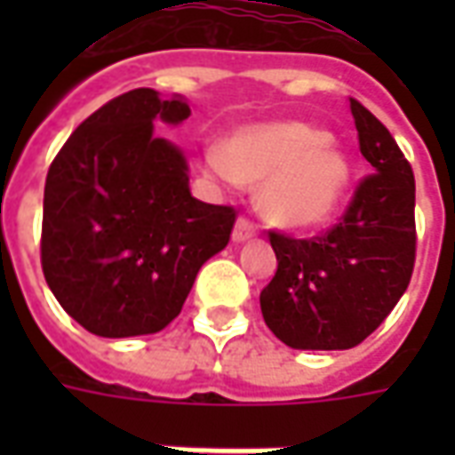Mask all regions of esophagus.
Segmentation results:
<instances>
[{
  "instance_id": "obj_1",
  "label": "esophagus",
  "mask_w": 455,
  "mask_h": 455,
  "mask_svg": "<svg viewBox=\"0 0 455 455\" xmlns=\"http://www.w3.org/2000/svg\"><path fill=\"white\" fill-rule=\"evenodd\" d=\"M258 234V227L251 221L248 217H238L236 227H234V241L241 243V241H248V238H253Z\"/></svg>"
}]
</instances>
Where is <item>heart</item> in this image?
Returning a JSON list of instances; mask_svg holds the SVG:
<instances>
[{
	"mask_svg": "<svg viewBox=\"0 0 455 455\" xmlns=\"http://www.w3.org/2000/svg\"><path fill=\"white\" fill-rule=\"evenodd\" d=\"M209 170L224 182L263 180L260 209L290 228L324 224L348 188L351 165L331 136L302 124L280 121L236 133L228 148L207 150Z\"/></svg>",
	"mask_w": 455,
	"mask_h": 455,
	"instance_id": "b5f03b06",
	"label": "heart"
}]
</instances>
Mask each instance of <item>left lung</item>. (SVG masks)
I'll return each instance as SVG.
<instances>
[{"instance_id": "8db88e82", "label": "left lung", "mask_w": 455, "mask_h": 455, "mask_svg": "<svg viewBox=\"0 0 455 455\" xmlns=\"http://www.w3.org/2000/svg\"><path fill=\"white\" fill-rule=\"evenodd\" d=\"M358 148L372 172L355 185L334 227L315 238L270 231L277 256L260 292L267 329L290 348L346 351L387 319L417 256L414 172L385 124L348 97Z\"/></svg>"}]
</instances>
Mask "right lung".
Returning <instances> with one entry per match:
<instances>
[{"label":"right lung","mask_w":455,"mask_h":455,"mask_svg":"<svg viewBox=\"0 0 455 455\" xmlns=\"http://www.w3.org/2000/svg\"><path fill=\"white\" fill-rule=\"evenodd\" d=\"M188 116L182 100L131 90L90 114L48 168L41 267L90 334L165 329L199 267L231 238L236 209L192 197L182 153L153 136V119Z\"/></svg>","instance_id":"obj_1"}]
</instances>
